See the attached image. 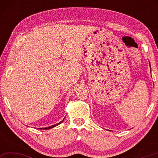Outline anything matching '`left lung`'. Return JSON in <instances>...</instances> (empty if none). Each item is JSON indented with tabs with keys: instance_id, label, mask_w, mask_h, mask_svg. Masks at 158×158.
<instances>
[{
	"instance_id": "left-lung-1",
	"label": "left lung",
	"mask_w": 158,
	"mask_h": 158,
	"mask_svg": "<svg viewBox=\"0 0 158 158\" xmlns=\"http://www.w3.org/2000/svg\"><path fill=\"white\" fill-rule=\"evenodd\" d=\"M150 66H151V65H150Z\"/></svg>"
}]
</instances>
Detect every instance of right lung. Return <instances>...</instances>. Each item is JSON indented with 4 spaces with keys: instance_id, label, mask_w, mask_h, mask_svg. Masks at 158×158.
Here are the masks:
<instances>
[{
    "instance_id": "obj_1",
    "label": "right lung",
    "mask_w": 158,
    "mask_h": 158,
    "mask_svg": "<svg viewBox=\"0 0 158 158\" xmlns=\"http://www.w3.org/2000/svg\"><path fill=\"white\" fill-rule=\"evenodd\" d=\"M63 121H64V119L63 120V121H61L60 122L58 123H56V124H55V125H52V126H49V127H48L40 128V130H48V129H51V128H53V127H56V126H57V125H59V124H60L61 123H63Z\"/></svg>"
}]
</instances>
